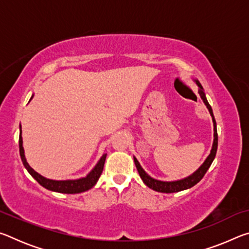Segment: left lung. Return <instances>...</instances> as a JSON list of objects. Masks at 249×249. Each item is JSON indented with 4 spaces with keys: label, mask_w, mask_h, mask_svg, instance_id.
Instances as JSON below:
<instances>
[{
    "label": "left lung",
    "mask_w": 249,
    "mask_h": 249,
    "mask_svg": "<svg viewBox=\"0 0 249 249\" xmlns=\"http://www.w3.org/2000/svg\"><path fill=\"white\" fill-rule=\"evenodd\" d=\"M195 82L196 83V86L199 87V94L201 96L202 101H203V103L206 105V107H208L211 116H212L213 127H214V138H213L212 149H211V153H210V155L208 156V157H206V159L204 160V162L202 163V165L199 168H197V169L195 172H193L192 175L185 177V178H183V179L176 180V181H161V180H157V179L153 178V177H150L144 169H142V166H141V163L138 162V160L136 159V157H134L135 166H136V168H137V171H138V174H140V176H141L142 182H144L147 185V187L150 188V189H153V190L157 191V192L174 193V192L183 191V190H187V189L192 188L193 185H196L202 178H203L204 175H205V172L208 171V169H209L210 166H211V163L213 162L214 158H215L216 150H217L216 122H215V119H214L212 107H211V105L209 104L208 100H206V96H205L203 88H202L201 83L199 82V80L195 79Z\"/></svg>",
    "instance_id": "left-lung-1"
}]
</instances>
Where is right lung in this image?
I'll return each instance as SVG.
<instances>
[{
    "label": "right lung",
    "instance_id": "1",
    "mask_svg": "<svg viewBox=\"0 0 249 249\" xmlns=\"http://www.w3.org/2000/svg\"><path fill=\"white\" fill-rule=\"evenodd\" d=\"M34 94L32 95L31 100L33 99ZM29 100V101H31ZM19 155L20 159H22L24 167L26 170L31 174V176L38 182L41 187L47 189V190L59 192V193H67V195H75V193H81L84 191L90 190L92 187H94L95 183L98 182L101 174L103 171L105 158H107V154H103L102 157L100 158L98 163L94 166L89 174L86 177L80 179H69V180H53L45 178L38 172H36L33 168L28 165L26 158H25L24 147H23V137H22V127L19 125Z\"/></svg>",
    "mask_w": 249,
    "mask_h": 249
}]
</instances>
